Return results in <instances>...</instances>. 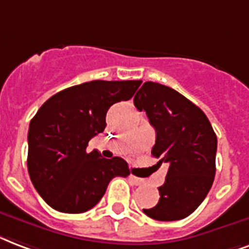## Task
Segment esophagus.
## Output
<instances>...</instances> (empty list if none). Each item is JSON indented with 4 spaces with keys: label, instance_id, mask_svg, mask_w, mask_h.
<instances>
[{
    "label": "esophagus",
    "instance_id": "obj_1",
    "mask_svg": "<svg viewBox=\"0 0 249 249\" xmlns=\"http://www.w3.org/2000/svg\"><path fill=\"white\" fill-rule=\"evenodd\" d=\"M130 180H131L135 185H142L143 182H144V181L142 180V178H139V177H136V176H134V175L130 176Z\"/></svg>",
    "mask_w": 249,
    "mask_h": 249
}]
</instances>
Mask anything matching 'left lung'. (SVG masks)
Listing matches in <instances>:
<instances>
[{
	"instance_id": "8db88e82",
	"label": "left lung",
	"mask_w": 249,
	"mask_h": 249,
	"mask_svg": "<svg viewBox=\"0 0 249 249\" xmlns=\"http://www.w3.org/2000/svg\"><path fill=\"white\" fill-rule=\"evenodd\" d=\"M134 105L156 131L151 153L158 165L169 167L158 205L143 211L156 220L184 219L203 202L215 177V132L198 106L158 82H144Z\"/></svg>"
}]
</instances>
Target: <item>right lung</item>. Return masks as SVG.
<instances>
[{
	"label": "right lung",
	"instance_id": "right-lung-1",
	"mask_svg": "<svg viewBox=\"0 0 249 249\" xmlns=\"http://www.w3.org/2000/svg\"><path fill=\"white\" fill-rule=\"evenodd\" d=\"M140 84L94 80L67 88L40 106L30 122L27 169L52 209L68 214L90 210L114 177L130 175L123 159H104L87 147L105 130L110 106L130 100Z\"/></svg>",
	"mask_w": 249,
	"mask_h": 249
}]
</instances>
